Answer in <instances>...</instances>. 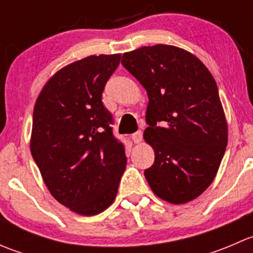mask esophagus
Returning <instances> with one entry per match:
<instances>
[{
	"mask_svg": "<svg viewBox=\"0 0 253 253\" xmlns=\"http://www.w3.org/2000/svg\"><path fill=\"white\" fill-rule=\"evenodd\" d=\"M143 138V132L142 131H137L136 133L132 134V139H133L134 143H139Z\"/></svg>",
	"mask_w": 253,
	"mask_h": 253,
	"instance_id": "34e87169",
	"label": "esophagus"
}]
</instances>
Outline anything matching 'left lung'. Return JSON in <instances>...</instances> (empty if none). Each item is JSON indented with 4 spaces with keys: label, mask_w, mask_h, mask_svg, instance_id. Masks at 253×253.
I'll list each match as a JSON object with an SVG mask.
<instances>
[{
    "label": "left lung",
    "mask_w": 253,
    "mask_h": 253,
    "mask_svg": "<svg viewBox=\"0 0 253 253\" xmlns=\"http://www.w3.org/2000/svg\"><path fill=\"white\" fill-rule=\"evenodd\" d=\"M121 63L149 99L143 137L155 153L144 170L150 188L172 205L195 200L215 177L228 144L213 76L195 55L171 45L137 48Z\"/></svg>",
    "instance_id": "obj_1"
}]
</instances>
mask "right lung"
I'll return each mask as SVG.
<instances>
[{
  "label": "right lung",
  "instance_id": "1",
  "mask_svg": "<svg viewBox=\"0 0 253 253\" xmlns=\"http://www.w3.org/2000/svg\"><path fill=\"white\" fill-rule=\"evenodd\" d=\"M121 55H91L61 68L40 91L30 152L56 201L81 215L112 205L127 158L101 101Z\"/></svg>",
  "mask_w": 253,
  "mask_h": 253
}]
</instances>
